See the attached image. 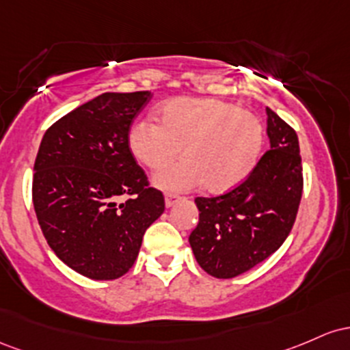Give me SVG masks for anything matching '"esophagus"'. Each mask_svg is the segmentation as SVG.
<instances>
[{
	"label": "esophagus",
	"mask_w": 350,
	"mask_h": 350,
	"mask_svg": "<svg viewBox=\"0 0 350 350\" xmlns=\"http://www.w3.org/2000/svg\"><path fill=\"white\" fill-rule=\"evenodd\" d=\"M180 200V196L178 195H174V193H167L165 195V205H167L168 208L170 206H174L176 202H178Z\"/></svg>",
	"instance_id": "obj_1"
}]
</instances>
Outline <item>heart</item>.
I'll return each instance as SVG.
<instances>
[{"label": "heart", "instance_id": "b5f03b06", "mask_svg": "<svg viewBox=\"0 0 350 350\" xmlns=\"http://www.w3.org/2000/svg\"><path fill=\"white\" fill-rule=\"evenodd\" d=\"M162 124L145 117L129 132L133 157L160 168L182 152L185 159L159 170L155 183L168 191L205 185L223 193L241 185L260 163L265 125L254 112L218 99H174L160 109Z\"/></svg>", "mask_w": 350, "mask_h": 350}]
</instances>
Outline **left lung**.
Listing matches in <instances>:
<instances>
[{"label":"left lung","mask_w":350,"mask_h":350,"mask_svg":"<svg viewBox=\"0 0 350 350\" xmlns=\"http://www.w3.org/2000/svg\"><path fill=\"white\" fill-rule=\"evenodd\" d=\"M271 150L241 185L219 196L195 198L198 225L191 250L208 274L230 280L271 256L291 233L302 196L296 131L266 109Z\"/></svg>","instance_id":"obj_1"}]
</instances>
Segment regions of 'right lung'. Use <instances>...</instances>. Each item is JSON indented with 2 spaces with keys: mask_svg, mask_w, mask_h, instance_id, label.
<instances>
[{
  "mask_svg": "<svg viewBox=\"0 0 350 350\" xmlns=\"http://www.w3.org/2000/svg\"><path fill=\"white\" fill-rule=\"evenodd\" d=\"M148 90L105 92L46 131L34 162L33 203L62 262L90 280H117L137 260L145 230L165 210L137 163L129 132ZM120 196H129L119 202Z\"/></svg>",
  "mask_w": 350,
  "mask_h": 350,
  "instance_id": "add662e5",
  "label": "right lung"
}]
</instances>
